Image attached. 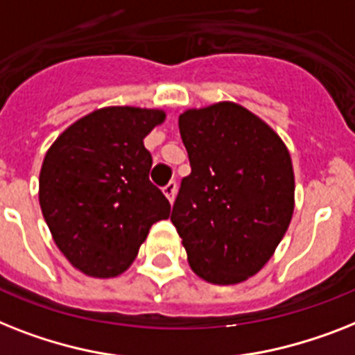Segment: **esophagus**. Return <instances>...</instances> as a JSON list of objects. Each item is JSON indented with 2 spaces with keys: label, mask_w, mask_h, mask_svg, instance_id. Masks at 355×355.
Instances as JSON below:
<instances>
[{
  "label": "esophagus",
  "mask_w": 355,
  "mask_h": 355,
  "mask_svg": "<svg viewBox=\"0 0 355 355\" xmlns=\"http://www.w3.org/2000/svg\"><path fill=\"white\" fill-rule=\"evenodd\" d=\"M164 195L168 197L169 202H173L175 200V195H177V182H169L164 186Z\"/></svg>",
  "instance_id": "obj_1"
}]
</instances>
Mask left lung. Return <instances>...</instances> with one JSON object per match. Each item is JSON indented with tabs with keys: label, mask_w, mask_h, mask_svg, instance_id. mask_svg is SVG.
Here are the masks:
<instances>
[{
	"label": "left lung",
	"mask_w": 355,
	"mask_h": 355,
	"mask_svg": "<svg viewBox=\"0 0 355 355\" xmlns=\"http://www.w3.org/2000/svg\"><path fill=\"white\" fill-rule=\"evenodd\" d=\"M191 175L182 178L171 223L193 272L215 284L261 270L293 213L286 146L253 112L223 102L178 116Z\"/></svg>",
	"instance_id": "left-lung-1"
}]
</instances>
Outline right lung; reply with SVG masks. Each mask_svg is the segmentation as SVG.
Here are the masks:
<instances>
[{"instance_id":"1","label":"right lung","mask_w":355,"mask_h":355,"mask_svg":"<svg viewBox=\"0 0 355 355\" xmlns=\"http://www.w3.org/2000/svg\"><path fill=\"white\" fill-rule=\"evenodd\" d=\"M162 111L105 107L58 137L40 173V206L56 246L80 272H125L149 227L169 217V200L149 180L144 146Z\"/></svg>"}]
</instances>
